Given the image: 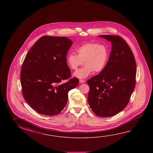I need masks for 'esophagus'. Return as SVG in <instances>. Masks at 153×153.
Masks as SVG:
<instances>
[{
	"label": "esophagus",
	"mask_w": 153,
	"mask_h": 153,
	"mask_svg": "<svg viewBox=\"0 0 153 153\" xmlns=\"http://www.w3.org/2000/svg\"><path fill=\"white\" fill-rule=\"evenodd\" d=\"M85 80H83V79H79V83H83L85 82Z\"/></svg>",
	"instance_id": "34e87169"
}]
</instances>
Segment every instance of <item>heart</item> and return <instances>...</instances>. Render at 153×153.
Segmentation results:
<instances>
[{
    "mask_svg": "<svg viewBox=\"0 0 153 153\" xmlns=\"http://www.w3.org/2000/svg\"><path fill=\"white\" fill-rule=\"evenodd\" d=\"M77 55L74 53L68 54L66 61L72 70H77L83 63L85 66L74 73L78 78L88 77L94 71L100 73L105 67L108 59V51L105 45L90 42L80 45L76 48Z\"/></svg>",
    "mask_w": 153,
    "mask_h": 153,
    "instance_id": "heart-1",
    "label": "heart"
}]
</instances>
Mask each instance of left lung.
I'll return each mask as SVG.
<instances>
[{"instance_id":"left-lung-1","label":"left lung","mask_w":153,"mask_h":153,"mask_svg":"<svg viewBox=\"0 0 153 153\" xmlns=\"http://www.w3.org/2000/svg\"><path fill=\"white\" fill-rule=\"evenodd\" d=\"M111 43V51L103 70L87 81L88 103L101 117L120 113L128 105L135 88L136 63L132 51L119 36L100 35Z\"/></svg>"}]
</instances>
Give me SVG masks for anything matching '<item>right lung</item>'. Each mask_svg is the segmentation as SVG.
Returning a JSON list of instances; mask_svg holds the SVG:
<instances>
[{
  "mask_svg": "<svg viewBox=\"0 0 153 153\" xmlns=\"http://www.w3.org/2000/svg\"><path fill=\"white\" fill-rule=\"evenodd\" d=\"M73 42L66 37H40L26 55L21 71L23 97L38 113L58 115L65 107L68 92L79 83L71 77L67 54Z\"/></svg>",
  "mask_w": 153,
  "mask_h": 153,
  "instance_id": "1",
  "label": "right lung"
}]
</instances>
